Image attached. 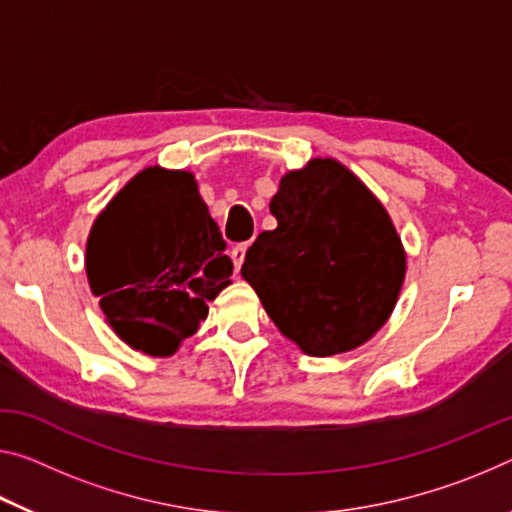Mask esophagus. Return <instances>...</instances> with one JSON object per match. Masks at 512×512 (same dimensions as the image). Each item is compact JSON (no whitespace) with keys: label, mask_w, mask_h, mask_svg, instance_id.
<instances>
[{"label":"esophagus","mask_w":512,"mask_h":512,"mask_svg":"<svg viewBox=\"0 0 512 512\" xmlns=\"http://www.w3.org/2000/svg\"><path fill=\"white\" fill-rule=\"evenodd\" d=\"M246 250H248V243H237V246L232 248V253H230V257H232V262H234V269H241V264H243V259H246Z\"/></svg>","instance_id":"esophagus-1"}]
</instances>
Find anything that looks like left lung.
<instances>
[{"label":"left lung","instance_id":"left-lung-1","mask_svg":"<svg viewBox=\"0 0 512 512\" xmlns=\"http://www.w3.org/2000/svg\"><path fill=\"white\" fill-rule=\"evenodd\" d=\"M278 227L248 248L241 275L307 355L351 351L392 314L405 278L399 234L376 196L335 159L282 177Z\"/></svg>","mask_w":512,"mask_h":512}]
</instances>
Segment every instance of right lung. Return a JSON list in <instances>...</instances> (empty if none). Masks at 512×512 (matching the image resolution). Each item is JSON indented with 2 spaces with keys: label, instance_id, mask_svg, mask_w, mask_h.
I'll return each instance as SVG.
<instances>
[{
  "label": "right lung",
  "instance_id": "right-lung-1",
  "mask_svg": "<svg viewBox=\"0 0 512 512\" xmlns=\"http://www.w3.org/2000/svg\"><path fill=\"white\" fill-rule=\"evenodd\" d=\"M86 275L118 337L164 358L207 319L232 259L193 175L154 166L97 216Z\"/></svg>",
  "mask_w": 512,
  "mask_h": 512
}]
</instances>
